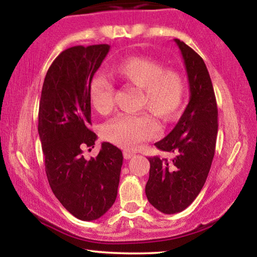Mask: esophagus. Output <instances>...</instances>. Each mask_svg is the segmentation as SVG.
<instances>
[{
  "mask_svg": "<svg viewBox=\"0 0 257 257\" xmlns=\"http://www.w3.org/2000/svg\"><path fill=\"white\" fill-rule=\"evenodd\" d=\"M135 155H136L135 153H133V151H130V150L123 151V157L125 158V160H130V158H133Z\"/></svg>",
  "mask_w": 257,
  "mask_h": 257,
  "instance_id": "34e87169",
  "label": "esophagus"
}]
</instances>
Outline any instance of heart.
<instances>
[{"instance_id":"heart-1","label":"heart","mask_w":257,"mask_h":257,"mask_svg":"<svg viewBox=\"0 0 257 257\" xmlns=\"http://www.w3.org/2000/svg\"><path fill=\"white\" fill-rule=\"evenodd\" d=\"M113 75L124 85L142 89L141 107L164 122L175 120L185 97V81L178 72L165 70L158 61L132 57L113 67ZM89 101L97 113L107 114L113 107L114 87L106 78L95 75L88 88ZM157 133L149 114H118L103 127L104 139L125 149H134Z\"/></svg>"}]
</instances>
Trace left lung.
<instances>
[{"mask_svg": "<svg viewBox=\"0 0 257 257\" xmlns=\"http://www.w3.org/2000/svg\"><path fill=\"white\" fill-rule=\"evenodd\" d=\"M190 85V101L178 123L155 143L171 160L149 157L148 200L164 214L182 212L198 197L207 179L215 151L218 107L207 67L198 53L179 39Z\"/></svg>", "mask_w": 257, "mask_h": 257, "instance_id": "8db88e82", "label": "left lung"}]
</instances>
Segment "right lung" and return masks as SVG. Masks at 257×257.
<instances>
[{
    "mask_svg": "<svg viewBox=\"0 0 257 257\" xmlns=\"http://www.w3.org/2000/svg\"><path fill=\"white\" fill-rule=\"evenodd\" d=\"M109 45L73 46L58 56L45 75L38 111V134L45 172L60 204L75 218L92 221L115 202L123 156L103 142L95 158L87 161L82 148L94 147L89 129L88 88Z\"/></svg>",
    "mask_w": 257,
    "mask_h": 257,
    "instance_id": "right-lung-1",
    "label": "right lung"
}]
</instances>
